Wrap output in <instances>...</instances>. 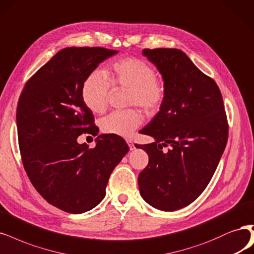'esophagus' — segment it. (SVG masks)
<instances>
[{
  "mask_svg": "<svg viewBox=\"0 0 254 254\" xmlns=\"http://www.w3.org/2000/svg\"><path fill=\"white\" fill-rule=\"evenodd\" d=\"M127 144L129 146V149L130 150H134L135 149V146H134V143L131 141V139H127Z\"/></svg>",
  "mask_w": 254,
  "mask_h": 254,
  "instance_id": "obj_1",
  "label": "esophagus"
}]
</instances>
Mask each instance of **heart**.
<instances>
[{"instance_id":"heart-1","label":"heart","mask_w":254,"mask_h":254,"mask_svg":"<svg viewBox=\"0 0 254 254\" xmlns=\"http://www.w3.org/2000/svg\"><path fill=\"white\" fill-rule=\"evenodd\" d=\"M107 75L101 70L91 71L82 85V99L94 113L107 109L113 88H127L129 106L141 107L147 115H153L162 107L166 86L156 76L154 68L137 58H123L107 68ZM142 112L136 108L113 111L101 121L103 132L118 136H131L142 124Z\"/></svg>"}]
</instances>
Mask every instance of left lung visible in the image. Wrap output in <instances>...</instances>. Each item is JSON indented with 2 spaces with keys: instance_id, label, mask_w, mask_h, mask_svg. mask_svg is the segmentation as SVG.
I'll return each instance as SVG.
<instances>
[{
  "instance_id": "left-lung-1",
  "label": "left lung",
  "mask_w": 254,
  "mask_h": 254,
  "mask_svg": "<svg viewBox=\"0 0 254 254\" xmlns=\"http://www.w3.org/2000/svg\"><path fill=\"white\" fill-rule=\"evenodd\" d=\"M161 72L166 98L141 133L155 142L135 145L149 156L138 174L142 197L152 207L174 211L191 204L210 182L228 139L222 93L180 49H144ZM169 146L167 153L161 149Z\"/></svg>"
}]
</instances>
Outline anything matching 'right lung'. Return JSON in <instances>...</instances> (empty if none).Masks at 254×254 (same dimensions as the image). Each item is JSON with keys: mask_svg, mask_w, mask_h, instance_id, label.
<instances>
[{"mask_svg": "<svg viewBox=\"0 0 254 254\" xmlns=\"http://www.w3.org/2000/svg\"><path fill=\"white\" fill-rule=\"evenodd\" d=\"M117 52L103 47L60 50L25 84L17 103L24 169L39 193L68 213L86 212L102 202L112 170L129 150L118 135H99L91 149L76 142L83 133L98 135L82 85Z\"/></svg>", "mask_w": 254, "mask_h": 254, "instance_id": "obj_1", "label": "right lung"}]
</instances>
